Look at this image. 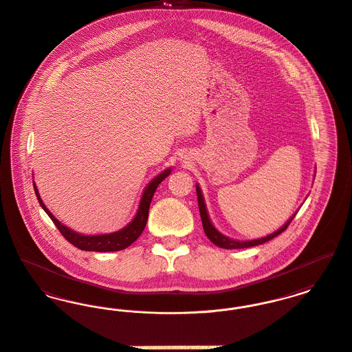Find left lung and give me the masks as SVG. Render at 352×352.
<instances>
[{"instance_id": "1", "label": "left lung", "mask_w": 352, "mask_h": 352, "mask_svg": "<svg viewBox=\"0 0 352 352\" xmlns=\"http://www.w3.org/2000/svg\"><path fill=\"white\" fill-rule=\"evenodd\" d=\"M315 173H316V169H315ZM196 192H197V201H199V210H200V217H201V223H203V228H204V232L207 234V237L211 240L212 243L220 248H226V250H237V248H248V247H255L258 244H263L274 237H276L278 234H280L283 231H285V228L288 227V224L292 221V219L295 217L296 212L287 220V223H284L281 226L280 228L272 234H267L264 237H260V239H252V240H236V239H231L226 234L219 232L214 226L212 224L211 219H210V214L207 211V206H206V201H204V196H203V192H201V188L199 187V184H196Z\"/></svg>"}]
</instances>
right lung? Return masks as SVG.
I'll return each mask as SVG.
<instances>
[{
	"label": "right lung",
	"instance_id": "right-lung-1",
	"mask_svg": "<svg viewBox=\"0 0 352 352\" xmlns=\"http://www.w3.org/2000/svg\"><path fill=\"white\" fill-rule=\"evenodd\" d=\"M170 172H172V168H166L162 173H159L156 177H153L148 183V186L142 190L139 208H138L135 217L132 219V221L128 223L124 228L118 230L116 232H111V234H82L73 231L69 227H67L61 221H58L53 216V213L47 210V206L41 200V196L38 193V189H37V186H36L34 182H33V187H34V192H36V196L38 199V203H40L41 208L47 212V216L52 219V221L54 223L57 230L74 247H77L82 251L116 252V251H121V250H125L126 247H129L142 234V231L146 226L148 212H149V206H151L152 197H153L156 189L159 187V184L164 180L166 176H169Z\"/></svg>",
	"mask_w": 352,
	"mask_h": 352
}]
</instances>
